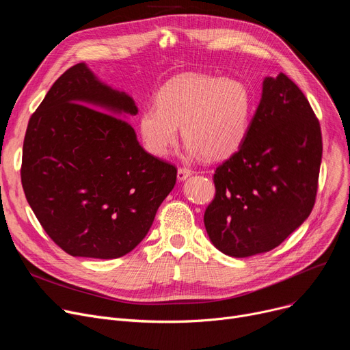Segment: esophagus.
Masks as SVG:
<instances>
[{"mask_svg": "<svg viewBox=\"0 0 350 350\" xmlns=\"http://www.w3.org/2000/svg\"><path fill=\"white\" fill-rule=\"evenodd\" d=\"M193 174V172L190 170V169H185V167H180L178 170H177V178L180 180V181H183V180H186V178H189L190 176Z\"/></svg>", "mask_w": 350, "mask_h": 350, "instance_id": "1", "label": "esophagus"}]
</instances>
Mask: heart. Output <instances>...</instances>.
Wrapping results in <instances>:
<instances>
[{
  "label": "heart",
  "mask_w": 350,
  "mask_h": 350,
  "mask_svg": "<svg viewBox=\"0 0 350 350\" xmlns=\"http://www.w3.org/2000/svg\"><path fill=\"white\" fill-rule=\"evenodd\" d=\"M252 112L245 83L206 73H181L164 83L156 106L142 110L139 133L146 150L165 157L177 143L178 126L190 157L226 159L244 143Z\"/></svg>",
  "instance_id": "obj_1"
}]
</instances>
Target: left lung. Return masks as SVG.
<instances>
[{"mask_svg":"<svg viewBox=\"0 0 350 350\" xmlns=\"http://www.w3.org/2000/svg\"><path fill=\"white\" fill-rule=\"evenodd\" d=\"M322 135L302 90L284 73L267 77L248 133L214 173L204 226L213 245L235 258L278 247L315 204Z\"/></svg>","mask_w":350,"mask_h":350,"instance_id":"8db88e82","label":"left lung"}]
</instances>
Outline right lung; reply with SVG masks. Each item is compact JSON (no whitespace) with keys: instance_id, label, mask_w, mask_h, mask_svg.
I'll use <instances>...</instances> for the list:
<instances>
[{"instance_id":"obj_1","label":"right lung","mask_w":350,"mask_h":350,"mask_svg":"<svg viewBox=\"0 0 350 350\" xmlns=\"http://www.w3.org/2000/svg\"><path fill=\"white\" fill-rule=\"evenodd\" d=\"M131 95L86 64L69 68L31 116L21 181L53 243L72 256L112 260L149 232L177 169L147 153L126 120Z\"/></svg>"}]
</instances>
